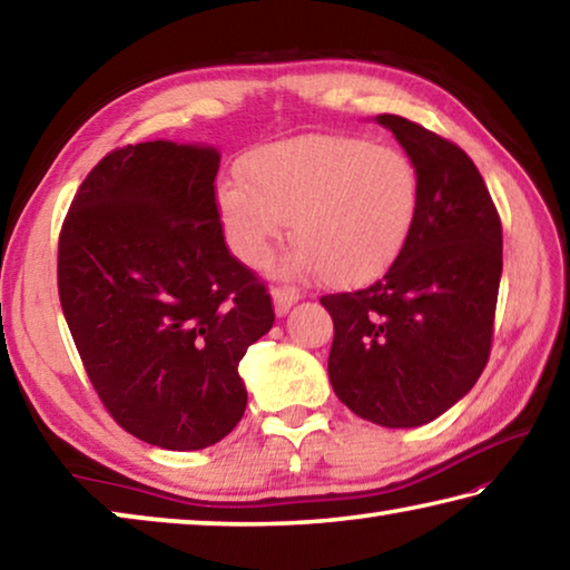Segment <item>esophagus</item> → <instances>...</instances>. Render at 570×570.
Masks as SVG:
<instances>
[{"label": "esophagus", "mask_w": 570, "mask_h": 570, "mask_svg": "<svg viewBox=\"0 0 570 570\" xmlns=\"http://www.w3.org/2000/svg\"><path fill=\"white\" fill-rule=\"evenodd\" d=\"M272 294H274V306H276L278 316H284L288 308H292L298 298H302V294H298L292 286H276Z\"/></svg>", "instance_id": "1"}]
</instances>
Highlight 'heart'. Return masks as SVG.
I'll use <instances>...</instances> for the list:
<instances>
[{
	"label": "heart",
	"mask_w": 570,
	"mask_h": 570,
	"mask_svg": "<svg viewBox=\"0 0 570 570\" xmlns=\"http://www.w3.org/2000/svg\"><path fill=\"white\" fill-rule=\"evenodd\" d=\"M228 246L266 266L292 220L294 274L362 286L390 272L417 224L420 173L397 148L354 135H302L250 150L216 188Z\"/></svg>",
	"instance_id": "b5f03b06"
}]
</instances>
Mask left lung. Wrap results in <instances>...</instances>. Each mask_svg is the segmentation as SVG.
Masks as SVG:
<instances>
[{"mask_svg": "<svg viewBox=\"0 0 570 570\" xmlns=\"http://www.w3.org/2000/svg\"><path fill=\"white\" fill-rule=\"evenodd\" d=\"M420 173V214L380 282L326 294L330 382L382 428H420L465 397L485 370L503 274V226L475 163L400 115H377Z\"/></svg>", "mask_w": 570, "mask_h": 570, "instance_id": "obj_1", "label": "left lung"}]
</instances>
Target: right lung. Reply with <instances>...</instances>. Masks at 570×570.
I'll use <instances>...</instances> for the list:
<instances>
[{"instance_id":"add662e5","label":"right lung","mask_w":570,"mask_h":570,"mask_svg":"<svg viewBox=\"0 0 570 570\" xmlns=\"http://www.w3.org/2000/svg\"><path fill=\"white\" fill-rule=\"evenodd\" d=\"M210 146L138 142L77 188L57 288L95 392L125 432L204 450L246 410L238 362L272 330L266 286L230 254Z\"/></svg>"}]
</instances>
